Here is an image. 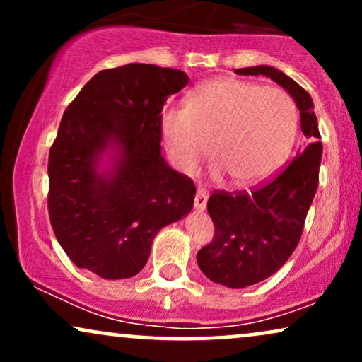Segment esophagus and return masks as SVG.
Instances as JSON below:
<instances>
[{
  "label": "esophagus",
  "instance_id": "obj_1",
  "mask_svg": "<svg viewBox=\"0 0 362 362\" xmlns=\"http://www.w3.org/2000/svg\"><path fill=\"white\" fill-rule=\"evenodd\" d=\"M207 197H209V194H207V190L204 187L199 185L197 187V192H195V199H194V206L197 211H204L206 209V204H207Z\"/></svg>",
  "mask_w": 362,
  "mask_h": 362
}]
</instances>
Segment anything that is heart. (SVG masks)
<instances>
[{
    "label": "heart",
    "instance_id": "1",
    "mask_svg": "<svg viewBox=\"0 0 362 362\" xmlns=\"http://www.w3.org/2000/svg\"><path fill=\"white\" fill-rule=\"evenodd\" d=\"M161 136L178 170L194 173L209 156L216 175L228 172L236 184H257L281 165L293 146L298 110L279 88L242 80L202 85L185 107L161 114Z\"/></svg>",
    "mask_w": 362,
    "mask_h": 362
}]
</instances>
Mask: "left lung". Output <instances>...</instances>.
<instances>
[{
  "label": "left lung",
  "mask_w": 362,
  "mask_h": 362,
  "mask_svg": "<svg viewBox=\"0 0 362 362\" xmlns=\"http://www.w3.org/2000/svg\"><path fill=\"white\" fill-rule=\"evenodd\" d=\"M236 74H264L288 90L300 109L303 134L310 139L291 163L250 194L214 190L207 201L214 236L197 252V264L207 279L240 289L276 274L300 243L318 189L323 148L313 100L303 86L272 66L242 68Z\"/></svg>",
  "instance_id": "obj_1"
}]
</instances>
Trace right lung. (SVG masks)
<instances>
[{
  "label": "right lung",
  "mask_w": 362,
  "mask_h": 362,
  "mask_svg": "<svg viewBox=\"0 0 362 362\" xmlns=\"http://www.w3.org/2000/svg\"><path fill=\"white\" fill-rule=\"evenodd\" d=\"M189 76L155 64L103 69L62 115L49 151V218L76 267L126 279L146 265L158 231L190 213L192 178L161 156V110ZM109 151L112 167L98 170Z\"/></svg>",
  "instance_id": "right-lung-1"
}]
</instances>
